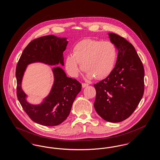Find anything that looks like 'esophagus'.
Returning <instances> with one entry per match:
<instances>
[{"label":"esophagus","mask_w":160,"mask_h":160,"mask_svg":"<svg viewBox=\"0 0 160 160\" xmlns=\"http://www.w3.org/2000/svg\"><path fill=\"white\" fill-rule=\"evenodd\" d=\"M89 86V84L87 83H82V88H86V87H87V86Z\"/></svg>","instance_id":"1"}]
</instances>
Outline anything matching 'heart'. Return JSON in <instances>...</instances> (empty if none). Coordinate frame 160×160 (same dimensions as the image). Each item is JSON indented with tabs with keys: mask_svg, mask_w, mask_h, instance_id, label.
I'll use <instances>...</instances> for the list:
<instances>
[{
	"mask_svg": "<svg viewBox=\"0 0 160 160\" xmlns=\"http://www.w3.org/2000/svg\"><path fill=\"white\" fill-rule=\"evenodd\" d=\"M118 59V50L110 41L86 39L78 42L65 60V69L70 76H78L80 71H86V78L95 77L103 79L109 76L114 69Z\"/></svg>",
	"mask_w": 160,
	"mask_h": 160,
	"instance_id": "1",
	"label": "heart"
}]
</instances>
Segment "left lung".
I'll use <instances>...</instances> for the list:
<instances>
[{
  "label": "left lung",
  "mask_w": 160,
  "mask_h": 160,
  "mask_svg": "<svg viewBox=\"0 0 160 160\" xmlns=\"http://www.w3.org/2000/svg\"><path fill=\"white\" fill-rule=\"evenodd\" d=\"M108 34L118 50V59L112 74L94 84V107L103 119L116 123L129 118L142 98L145 70L134 46L117 34Z\"/></svg>",
  "instance_id": "left-lung-1"
}]
</instances>
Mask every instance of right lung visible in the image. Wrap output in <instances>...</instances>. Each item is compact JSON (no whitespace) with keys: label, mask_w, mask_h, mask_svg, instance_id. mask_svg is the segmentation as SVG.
<instances>
[{"label":"right lung","mask_w":160,"mask_h":160,"mask_svg":"<svg viewBox=\"0 0 160 160\" xmlns=\"http://www.w3.org/2000/svg\"><path fill=\"white\" fill-rule=\"evenodd\" d=\"M67 39L51 35L32 41L23 50L17 65L18 99L31 119L44 126H56L67 118L77 95L81 91L82 84L76 79L67 76L61 67H54L52 69L54 82L50 93L40 104H32L28 102V95L22 89L23 76L28 65L33 63L63 66V53L68 43Z\"/></svg>","instance_id":"1"}]
</instances>
